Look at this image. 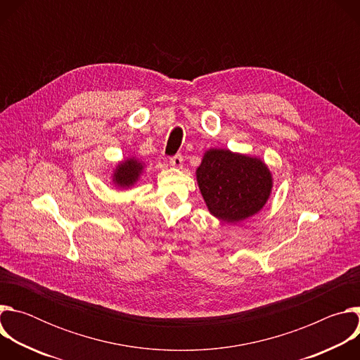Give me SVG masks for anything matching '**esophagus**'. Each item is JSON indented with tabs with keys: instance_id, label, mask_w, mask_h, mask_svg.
Listing matches in <instances>:
<instances>
[{
	"instance_id": "34e87169",
	"label": "esophagus",
	"mask_w": 360,
	"mask_h": 360,
	"mask_svg": "<svg viewBox=\"0 0 360 360\" xmlns=\"http://www.w3.org/2000/svg\"><path fill=\"white\" fill-rule=\"evenodd\" d=\"M171 165L174 167V168H182V164H184V158H182V155H175V157H172L171 158Z\"/></svg>"
}]
</instances>
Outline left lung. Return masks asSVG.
I'll return each mask as SVG.
<instances>
[{"instance_id":"8db88e82","label":"left lung","mask_w":360,"mask_h":360,"mask_svg":"<svg viewBox=\"0 0 360 360\" xmlns=\"http://www.w3.org/2000/svg\"><path fill=\"white\" fill-rule=\"evenodd\" d=\"M196 182L208 211L228 224L258 214L274 186L272 174L261 158L222 148L205 150Z\"/></svg>"}]
</instances>
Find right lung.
<instances>
[{
	"mask_svg": "<svg viewBox=\"0 0 360 360\" xmlns=\"http://www.w3.org/2000/svg\"><path fill=\"white\" fill-rule=\"evenodd\" d=\"M145 164L135 157L125 158L118 162L112 172V184L120 189H127L134 186L143 172Z\"/></svg>",
	"mask_w": 360,
	"mask_h": 360,
	"instance_id": "obj_1",
	"label": "right lung"
}]
</instances>
